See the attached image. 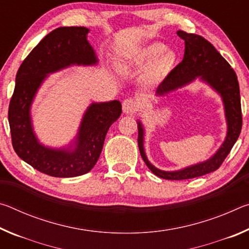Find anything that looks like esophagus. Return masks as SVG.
Returning <instances> with one entry per match:
<instances>
[{"label": "esophagus", "instance_id": "1", "mask_svg": "<svg viewBox=\"0 0 249 249\" xmlns=\"http://www.w3.org/2000/svg\"><path fill=\"white\" fill-rule=\"evenodd\" d=\"M140 107H141V103H140V101H137L136 99L128 98V99L124 100V102H123L124 113H134V112H136Z\"/></svg>", "mask_w": 249, "mask_h": 249}]
</instances>
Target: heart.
Returning <instances> with one entry per match:
<instances>
[{"mask_svg":"<svg viewBox=\"0 0 249 249\" xmlns=\"http://www.w3.org/2000/svg\"><path fill=\"white\" fill-rule=\"evenodd\" d=\"M166 47L162 44L153 43L142 47L135 54L133 64L137 67H146L153 64L150 75L155 79H161L174 69L177 56L174 52H165Z\"/></svg>","mask_w":249,"mask_h":249,"instance_id":"b5f03b06","label":"heart"}]
</instances>
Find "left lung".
I'll use <instances>...</instances> for the list:
<instances>
[{"label": "left lung", "mask_w": 249, "mask_h": 249, "mask_svg": "<svg viewBox=\"0 0 249 249\" xmlns=\"http://www.w3.org/2000/svg\"><path fill=\"white\" fill-rule=\"evenodd\" d=\"M177 34L184 40V56L182 61L160 83L157 88V95L169 93L199 77L222 96L227 121V135L221 148L211 159L179 171H162L155 168L146 157L142 146L144 129L138 122L137 141L142 158L154 175L166 180L192 179L218 169L237 141L243 125L238 80L231 65L204 37L183 31H178Z\"/></svg>", "instance_id": "8db88e82"}]
</instances>
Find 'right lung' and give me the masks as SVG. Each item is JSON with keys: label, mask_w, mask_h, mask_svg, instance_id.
<instances>
[{"label": "right lung", "mask_w": 249, "mask_h": 249, "mask_svg": "<svg viewBox=\"0 0 249 249\" xmlns=\"http://www.w3.org/2000/svg\"><path fill=\"white\" fill-rule=\"evenodd\" d=\"M86 27H59L46 35L24 59L16 74L8 107L12 145L25 162L45 175L69 178L89 172L98 161L107 133L122 113L120 101L92 103L82 119L74 149H52L40 145L33 132L31 104L48 73L71 65H94V50Z\"/></svg>", "instance_id": "right-lung-1"}]
</instances>
